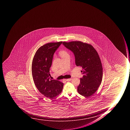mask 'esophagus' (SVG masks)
Instances as JSON below:
<instances>
[{
	"label": "esophagus",
	"mask_w": 130,
	"mask_h": 130,
	"mask_svg": "<svg viewBox=\"0 0 130 130\" xmlns=\"http://www.w3.org/2000/svg\"><path fill=\"white\" fill-rule=\"evenodd\" d=\"M64 80L67 81H70L72 80V78L67 79H64Z\"/></svg>",
	"instance_id": "obj_1"
}]
</instances>
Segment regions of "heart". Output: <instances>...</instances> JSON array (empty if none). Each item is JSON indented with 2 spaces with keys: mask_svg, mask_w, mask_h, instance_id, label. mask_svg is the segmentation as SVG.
Returning a JSON list of instances; mask_svg holds the SVG:
<instances>
[{
  "mask_svg": "<svg viewBox=\"0 0 130 130\" xmlns=\"http://www.w3.org/2000/svg\"><path fill=\"white\" fill-rule=\"evenodd\" d=\"M60 56H61V57H62L64 56L68 55V53L66 51L63 50V51H61L60 52Z\"/></svg>",
  "mask_w": 130,
  "mask_h": 130,
  "instance_id": "heart-1",
  "label": "heart"
}]
</instances>
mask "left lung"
<instances>
[{
	"label": "left lung",
	"mask_w": 130,
	"mask_h": 130,
	"mask_svg": "<svg viewBox=\"0 0 130 130\" xmlns=\"http://www.w3.org/2000/svg\"><path fill=\"white\" fill-rule=\"evenodd\" d=\"M62 44L73 52L76 66L83 68L84 75L80 79L78 93L86 97L91 96L96 92L102 81V64L97 52L91 45L80 41L63 42Z\"/></svg>",
	"instance_id": "1"
}]
</instances>
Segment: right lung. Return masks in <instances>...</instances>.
<instances>
[{
    "label": "right lung",
    "mask_w": 130,
    "mask_h": 130,
    "mask_svg": "<svg viewBox=\"0 0 130 130\" xmlns=\"http://www.w3.org/2000/svg\"><path fill=\"white\" fill-rule=\"evenodd\" d=\"M62 41L47 43L37 50L33 58L32 73L35 85L39 91L46 97L53 98L62 92L63 83L50 79V69L54 54Z\"/></svg>",
    "instance_id": "add662e5"
}]
</instances>
